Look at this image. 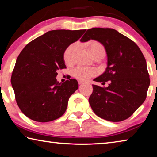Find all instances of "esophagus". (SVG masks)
<instances>
[{
    "mask_svg": "<svg viewBox=\"0 0 157 157\" xmlns=\"http://www.w3.org/2000/svg\"><path fill=\"white\" fill-rule=\"evenodd\" d=\"M84 82L81 81V80H79V81H78V84H84Z\"/></svg>",
    "mask_w": 157,
    "mask_h": 157,
    "instance_id": "1",
    "label": "esophagus"
}]
</instances>
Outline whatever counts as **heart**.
Wrapping results in <instances>:
<instances>
[{"label":"heart","mask_w":157,"mask_h":157,"mask_svg":"<svg viewBox=\"0 0 157 157\" xmlns=\"http://www.w3.org/2000/svg\"><path fill=\"white\" fill-rule=\"evenodd\" d=\"M90 51L92 53L95 59L98 60L102 59L106 55V49L103 45L98 41H92L89 45ZM79 48L78 42H74L66 48L63 52V57L66 64L71 65L73 63L74 55ZM96 70L93 68H86L83 66H78L72 72L74 78L79 80H87L90 78L96 75Z\"/></svg>","instance_id":"b5f03b06"}]
</instances>
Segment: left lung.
<instances>
[{"mask_svg": "<svg viewBox=\"0 0 157 157\" xmlns=\"http://www.w3.org/2000/svg\"><path fill=\"white\" fill-rule=\"evenodd\" d=\"M90 39L105 46L108 58L105 72L94 80L109 84L107 87L93 84L89 104L94 113L105 120H126L147 97L150 79L145 57L134 41L114 29H89L80 41Z\"/></svg>", "mask_w": 157, "mask_h": 157, "instance_id": "1", "label": "left lung"}]
</instances>
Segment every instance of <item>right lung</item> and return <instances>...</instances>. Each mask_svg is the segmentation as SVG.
Returning <instances> with one entry per match:
<instances>
[{
  "label": "right lung",
  "mask_w": 157,
  "mask_h": 157,
  "mask_svg": "<svg viewBox=\"0 0 157 157\" xmlns=\"http://www.w3.org/2000/svg\"><path fill=\"white\" fill-rule=\"evenodd\" d=\"M86 30L47 32L25 46L18 55L11 83L18 107L36 122L46 123L65 113L68 99L78 89L75 79L57 81V71L66 68L63 55Z\"/></svg>",
  "instance_id": "obj_1"
}]
</instances>
